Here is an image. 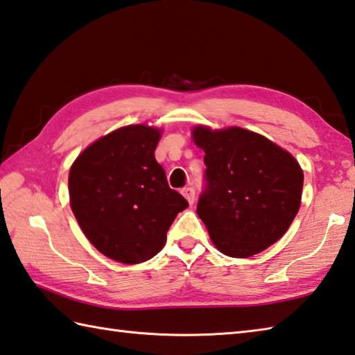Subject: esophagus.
Masks as SVG:
<instances>
[{
  "instance_id": "esophagus-1",
  "label": "esophagus",
  "mask_w": 355,
  "mask_h": 355,
  "mask_svg": "<svg viewBox=\"0 0 355 355\" xmlns=\"http://www.w3.org/2000/svg\"><path fill=\"white\" fill-rule=\"evenodd\" d=\"M182 194H183V197L188 200V202L192 205L194 203V200H196V192H194V189L192 188H184V189H182Z\"/></svg>"
}]
</instances>
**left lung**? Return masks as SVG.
I'll return each instance as SVG.
<instances>
[{"mask_svg":"<svg viewBox=\"0 0 355 355\" xmlns=\"http://www.w3.org/2000/svg\"><path fill=\"white\" fill-rule=\"evenodd\" d=\"M205 152L208 189L197 214L214 247L250 257L287 233L301 206L304 173L292 153L242 127L192 128Z\"/></svg>","mask_w":355,"mask_h":355,"instance_id":"1","label":"left lung"}]
</instances>
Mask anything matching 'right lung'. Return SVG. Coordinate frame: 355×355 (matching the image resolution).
<instances>
[{
  "instance_id": "obj_1",
  "label": "right lung",
  "mask_w": 355,
  "mask_h": 355,
  "mask_svg": "<svg viewBox=\"0 0 355 355\" xmlns=\"http://www.w3.org/2000/svg\"><path fill=\"white\" fill-rule=\"evenodd\" d=\"M163 128L132 124L104 135L71 164L69 205L83 234L108 259H152L188 202L155 159Z\"/></svg>"
}]
</instances>
